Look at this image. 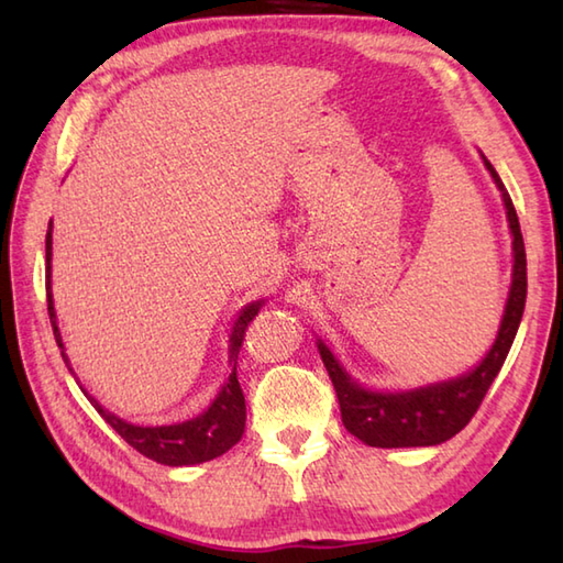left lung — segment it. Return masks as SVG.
Returning a JSON list of instances; mask_svg holds the SVG:
<instances>
[{
  "label": "left lung",
  "mask_w": 563,
  "mask_h": 563,
  "mask_svg": "<svg viewBox=\"0 0 563 563\" xmlns=\"http://www.w3.org/2000/svg\"><path fill=\"white\" fill-rule=\"evenodd\" d=\"M484 164L492 172L506 202L516 266H512V285L506 314L498 329V339L494 349L479 363V367H474L464 377L440 382V385H430L413 391H367L357 387L343 373L336 357L319 341V355L327 365V373L339 397L341 421L349 428V433L363 440L369 448H423L438 445V442H445L452 435H457L472 421V416L479 411L486 391L496 379L498 369L504 367L512 339H516L525 309V297H528V261H525V244L516 206H512L508 190L492 162L484 157Z\"/></svg>",
  "instance_id": "left-lung-1"
}]
</instances>
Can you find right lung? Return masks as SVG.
I'll return each mask as SVG.
<instances>
[{
    "label": "right lung",
    "instance_id": "right-lung-1",
    "mask_svg": "<svg viewBox=\"0 0 563 563\" xmlns=\"http://www.w3.org/2000/svg\"><path fill=\"white\" fill-rule=\"evenodd\" d=\"M51 256H53V234L47 230L45 236V295H47V314H51L53 333L59 349H63V339H59V329L55 321V307H53V292H51ZM261 302L249 305L242 314H239L232 339H230V363L236 361L239 349H242L246 329L254 317L258 314ZM63 361L67 363V355L63 351ZM69 367V363H67ZM93 409L101 413V418L109 423L118 435H121L130 448H135L145 457L169 464V466H186V464H200L220 457L230 448H234L244 435V421H246V404L244 391L239 387L236 373L230 375V382L222 387L220 397L212 401L206 413H200L194 421L176 423V426H157V428H142L130 426L123 418L106 411L97 399H89Z\"/></svg>",
    "mask_w": 563,
    "mask_h": 563
}]
</instances>
